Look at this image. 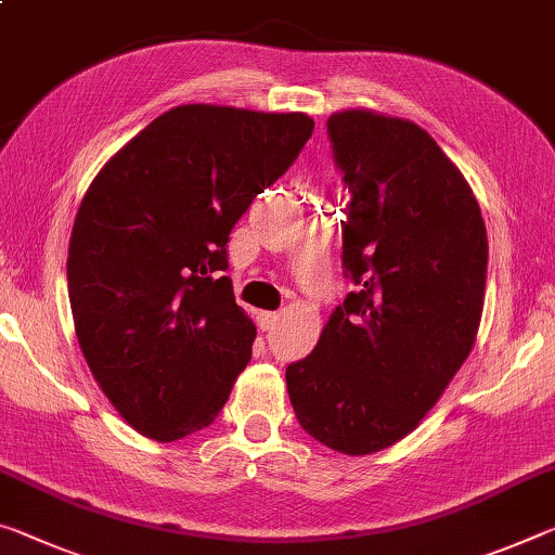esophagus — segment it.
Segmentation results:
<instances>
[{
	"instance_id": "34e87169",
	"label": "esophagus",
	"mask_w": 555,
	"mask_h": 555,
	"mask_svg": "<svg viewBox=\"0 0 555 555\" xmlns=\"http://www.w3.org/2000/svg\"><path fill=\"white\" fill-rule=\"evenodd\" d=\"M276 321H279V313H271V311L257 313V323H259L261 331H271L276 325Z\"/></svg>"
}]
</instances>
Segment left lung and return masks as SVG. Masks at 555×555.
Instances as JSON below:
<instances>
[{"label":"left lung","mask_w":555,"mask_h":555,"mask_svg":"<svg viewBox=\"0 0 555 555\" xmlns=\"http://www.w3.org/2000/svg\"><path fill=\"white\" fill-rule=\"evenodd\" d=\"M350 192L336 306L311 356L286 367L298 425L328 450L380 452L435 408L477 338L487 227L433 135L373 111L325 122Z\"/></svg>","instance_id":"left-lung-1"}]
</instances>
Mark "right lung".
Segmentation results:
<instances>
[{
  "mask_svg": "<svg viewBox=\"0 0 555 555\" xmlns=\"http://www.w3.org/2000/svg\"><path fill=\"white\" fill-rule=\"evenodd\" d=\"M311 133L306 113L178 105L88 188L66 261L76 336L140 435L175 442L224 408L257 338L224 276L227 242Z\"/></svg>",
  "mask_w": 555,
  "mask_h": 555,
  "instance_id": "add662e5",
  "label": "right lung"
}]
</instances>
